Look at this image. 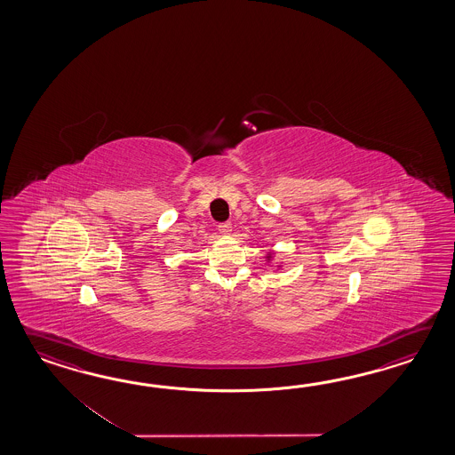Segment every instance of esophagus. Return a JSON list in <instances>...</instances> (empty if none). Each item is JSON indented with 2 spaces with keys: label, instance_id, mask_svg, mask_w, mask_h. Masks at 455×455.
Returning a JSON list of instances; mask_svg holds the SVG:
<instances>
[{
  "label": "esophagus",
  "instance_id": "obj_1",
  "mask_svg": "<svg viewBox=\"0 0 455 455\" xmlns=\"http://www.w3.org/2000/svg\"><path fill=\"white\" fill-rule=\"evenodd\" d=\"M218 231L221 232V234H231L232 224L229 223V221H226V223L218 224Z\"/></svg>",
  "mask_w": 455,
  "mask_h": 455
}]
</instances>
